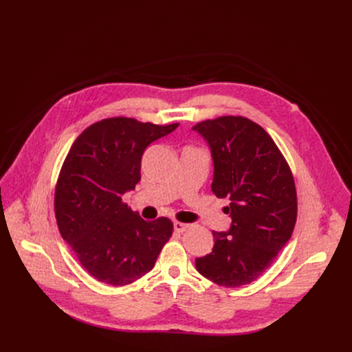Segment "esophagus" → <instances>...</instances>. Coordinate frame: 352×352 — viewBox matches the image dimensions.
Returning a JSON list of instances; mask_svg holds the SVG:
<instances>
[{
    "label": "esophagus",
    "mask_w": 352,
    "mask_h": 352,
    "mask_svg": "<svg viewBox=\"0 0 352 352\" xmlns=\"http://www.w3.org/2000/svg\"><path fill=\"white\" fill-rule=\"evenodd\" d=\"M190 228V224H184V223H174V230L177 231V232H184V231H187Z\"/></svg>",
    "instance_id": "1"
}]
</instances>
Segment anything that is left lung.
I'll use <instances>...</instances> for the list:
<instances>
[{
  "mask_svg": "<svg viewBox=\"0 0 352 352\" xmlns=\"http://www.w3.org/2000/svg\"><path fill=\"white\" fill-rule=\"evenodd\" d=\"M214 161L211 190L230 198L227 232L212 231L211 254L198 272L227 288L251 284L280 254L297 221V190L289 165L265 129L245 117L224 116L192 126Z\"/></svg>",
  "mask_w": 352,
  "mask_h": 352,
  "instance_id": "1",
  "label": "left lung"
}]
</instances>
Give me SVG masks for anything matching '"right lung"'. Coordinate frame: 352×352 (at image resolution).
I'll list each match as a JSON object with an SVG mask.
<instances>
[{
    "instance_id": "right-lung-1",
    "label": "right lung",
    "mask_w": 352,
    "mask_h": 352,
    "mask_svg": "<svg viewBox=\"0 0 352 352\" xmlns=\"http://www.w3.org/2000/svg\"><path fill=\"white\" fill-rule=\"evenodd\" d=\"M178 124L113 117L89 125L74 141L55 186L61 236L96 280L128 285L150 272L173 235L171 219L144 221L122 195L141 179L145 148Z\"/></svg>"
}]
</instances>
